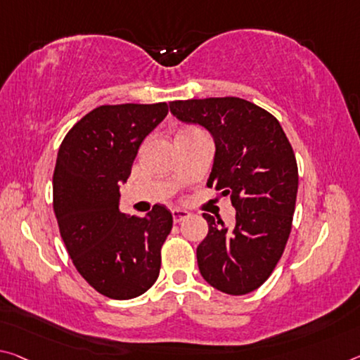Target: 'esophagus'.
Returning a JSON list of instances; mask_svg holds the SVG:
<instances>
[{
  "mask_svg": "<svg viewBox=\"0 0 360 360\" xmlns=\"http://www.w3.org/2000/svg\"><path fill=\"white\" fill-rule=\"evenodd\" d=\"M171 213H173V219H174V222H182V221H186V219L189 218V216H191L189 211L181 210V208H174L173 211H171Z\"/></svg>",
  "mask_w": 360,
  "mask_h": 360,
  "instance_id": "1",
  "label": "esophagus"
}]
</instances>
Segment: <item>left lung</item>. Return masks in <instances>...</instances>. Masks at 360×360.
<instances>
[{"mask_svg":"<svg viewBox=\"0 0 360 360\" xmlns=\"http://www.w3.org/2000/svg\"><path fill=\"white\" fill-rule=\"evenodd\" d=\"M173 115L213 134L208 187L231 198L236 221L227 229L208 213V233L197 248L198 269L211 287L247 295L264 283L292 232L298 165L278 120L240 98L173 101Z\"/></svg>","mask_w":360,"mask_h":360,"instance_id":"8db88e82","label":"left lung"}]
</instances>
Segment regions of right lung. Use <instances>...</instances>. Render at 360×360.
Listing matches in <instances>:
<instances>
[{"label": "right lung", "mask_w": 360, "mask_h": 360, "mask_svg": "<svg viewBox=\"0 0 360 360\" xmlns=\"http://www.w3.org/2000/svg\"><path fill=\"white\" fill-rule=\"evenodd\" d=\"M168 115L167 102L101 105L65 134L53 174V207L77 271L112 300L146 293L160 274L173 214L153 205L146 218L118 208L139 146Z\"/></svg>", "instance_id": "right-lung-1"}]
</instances>
